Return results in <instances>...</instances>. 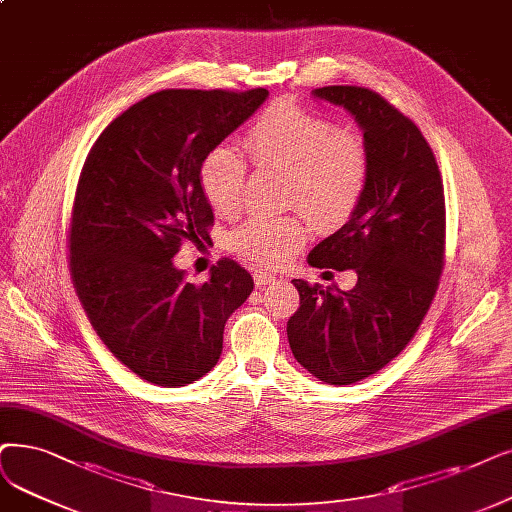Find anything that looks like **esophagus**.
<instances>
[{
    "mask_svg": "<svg viewBox=\"0 0 512 512\" xmlns=\"http://www.w3.org/2000/svg\"><path fill=\"white\" fill-rule=\"evenodd\" d=\"M273 281H275V275L264 273V271H254V283L258 285V288H264V285H269Z\"/></svg>",
    "mask_w": 512,
    "mask_h": 512,
    "instance_id": "esophagus-1",
    "label": "esophagus"
}]
</instances>
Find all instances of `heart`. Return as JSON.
<instances>
[{"instance_id": "heart-1", "label": "heart", "mask_w": 512, "mask_h": 512, "mask_svg": "<svg viewBox=\"0 0 512 512\" xmlns=\"http://www.w3.org/2000/svg\"><path fill=\"white\" fill-rule=\"evenodd\" d=\"M245 147L258 168L285 172V206L298 208L315 227L334 231L359 208L372 168L361 132L336 128L330 117L279 100L254 119L245 132ZM245 180L248 161L229 145H218L201 159V191L222 216L239 210ZM304 241L300 214L252 216L229 233L231 250L262 267L288 262Z\"/></svg>"}]
</instances>
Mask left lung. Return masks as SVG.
<instances>
[{"label":"left lung","mask_w":512,"mask_h":512,"mask_svg":"<svg viewBox=\"0 0 512 512\" xmlns=\"http://www.w3.org/2000/svg\"><path fill=\"white\" fill-rule=\"evenodd\" d=\"M349 111L372 155L359 208L309 254L317 269H353V290L294 279L288 321L296 361L325 384H353L391 363L431 306L445 258V197L435 153L410 117L378 92L325 86L313 92Z\"/></svg>","instance_id":"1"}]
</instances>
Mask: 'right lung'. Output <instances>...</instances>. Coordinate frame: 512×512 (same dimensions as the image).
Instances as JSON below:
<instances>
[{
    "label": "right lung",
    "mask_w": 512,
    "mask_h": 512,
    "mask_svg": "<svg viewBox=\"0 0 512 512\" xmlns=\"http://www.w3.org/2000/svg\"><path fill=\"white\" fill-rule=\"evenodd\" d=\"M267 96L264 88L155 92L111 121L81 168L67 237L75 292L107 349L151 384L206 376L224 323L254 290L231 258L195 285L174 256L185 241L210 239L201 159Z\"/></svg>",
    "instance_id": "add662e5"
}]
</instances>
